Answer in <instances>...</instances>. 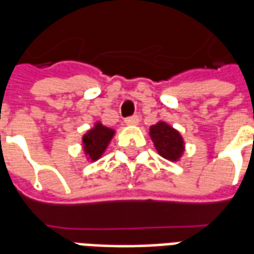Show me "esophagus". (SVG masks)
Returning a JSON list of instances; mask_svg holds the SVG:
<instances>
[{"label":"esophagus","instance_id":"obj_1","mask_svg":"<svg viewBox=\"0 0 254 254\" xmlns=\"http://www.w3.org/2000/svg\"><path fill=\"white\" fill-rule=\"evenodd\" d=\"M125 124H127V125H137L138 117L137 116L127 117V118H125Z\"/></svg>","mask_w":254,"mask_h":254}]
</instances>
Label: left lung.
I'll list each match as a JSON object with an SVG mask.
<instances>
[{
	"label": "left lung",
	"mask_w": 254,
	"mask_h": 254,
	"mask_svg": "<svg viewBox=\"0 0 254 254\" xmlns=\"http://www.w3.org/2000/svg\"><path fill=\"white\" fill-rule=\"evenodd\" d=\"M149 136L160 156L169 160L180 159L184 152V140L176 129L160 121L149 127Z\"/></svg>",
	"instance_id": "obj_1"
}]
</instances>
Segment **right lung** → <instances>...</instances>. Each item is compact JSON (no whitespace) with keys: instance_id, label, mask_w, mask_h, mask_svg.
Wrapping results in <instances>:
<instances>
[{"instance_id":"obj_1","label":"right lung","mask_w":254,"mask_h":254,"mask_svg":"<svg viewBox=\"0 0 254 254\" xmlns=\"http://www.w3.org/2000/svg\"><path fill=\"white\" fill-rule=\"evenodd\" d=\"M114 136V130L103 127L100 122H96L94 129H91L87 134H84L83 145L85 155H88L91 160L99 159L105 152L110 140Z\"/></svg>"}]
</instances>
